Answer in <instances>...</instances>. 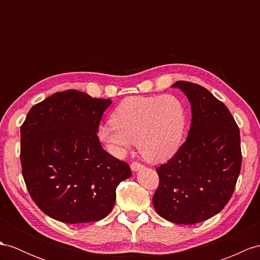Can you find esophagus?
<instances>
[{"label":"esophagus","mask_w":260,"mask_h":260,"mask_svg":"<svg viewBox=\"0 0 260 260\" xmlns=\"http://www.w3.org/2000/svg\"><path fill=\"white\" fill-rule=\"evenodd\" d=\"M130 168H131V170L134 171V172H138V171H140V170H142L144 167L142 166V164H140V163H137V162H134L130 166Z\"/></svg>","instance_id":"1"}]
</instances>
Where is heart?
I'll use <instances>...</instances> for the list:
<instances>
[{
    "mask_svg": "<svg viewBox=\"0 0 260 260\" xmlns=\"http://www.w3.org/2000/svg\"><path fill=\"white\" fill-rule=\"evenodd\" d=\"M186 110L173 94L129 97L111 115V124L98 129V138L111 154L122 156L132 143L145 160L166 162L179 151L184 136Z\"/></svg>",
    "mask_w": 260,
    "mask_h": 260,
    "instance_id": "obj_1",
    "label": "heart"
}]
</instances>
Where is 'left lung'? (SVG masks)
Masks as SVG:
<instances>
[{
	"mask_svg": "<svg viewBox=\"0 0 260 260\" xmlns=\"http://www.w3.org/2000/svg\"><path fill=\"white\" fill-rule=\"evenodd\" d=\"M172 88L191 104V126L176 154L156 169L160 185L152 202L161 217L192 225L229 203L242 164L239 129L227 107L204 87L176 81Z\"/></svg>",
	"mask_w": 260,
	"mask_h": 260,
	"instance_id": "left-lung-1",
	"label": "left lung"
}]
</instances>
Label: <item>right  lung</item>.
I'll return each instance as SVG.
<instances>
[{
  "mask_svg": "<svg viewBox=\"0 0 260 260\" xmlns=\"http://www.w3.org/2000/svg\"><path fill=\"white\" fill-rule=\"evenodd\" d=\"M111 103L66 90L27 113L21 126L22 173L31 199L47 216L80 224L112 211L116 188L131 170L105 151L97 136Z\"/></svg>",
  "mask_w": 260,
  "mask_h": 260,
  "instance_id": "add662e5",
  "label": "right lung"
}]
</instances>
